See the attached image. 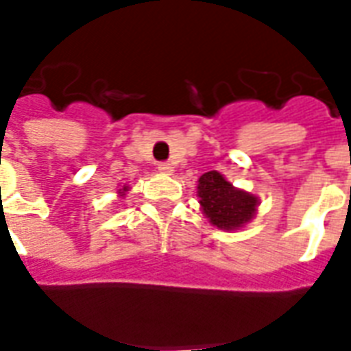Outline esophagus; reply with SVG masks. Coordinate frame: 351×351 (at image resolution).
I'll list each match as a JSON object with an SVG mask.
<instances>
[{
    "mask_svg": "<svg viewBox=\"0 0 351 351\" xmlns=\"http://www.w3.org/2000/svg\"><path fill=\"white\" fill-rule=\"evenodd\" d=\"M158 171H160L162 175H171V173H173V165H171L169 162H164V164L158 165Z\"/></svg>",
    "mask_w": 351,
    "mask_h": 351,
    "instance_id": "obj_1",
    "label": "esophagus"
}]
</instances>
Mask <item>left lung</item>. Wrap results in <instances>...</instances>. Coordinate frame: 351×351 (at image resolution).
Instances as JSON below:
<instances>
[{
	"instance_id": "8db88e82",
	"label": "left lung",
	"mask_w": 351,
	"mask_h": 351,
	"mask_svg": "<svg viewBox=\"0 0 351 351\" xmlns=\"http://www.w3.org/2000/svg\"><path fill=\"white\" fill-rule=\"evenodd\" d=\"M197 197L204 217L224 232L245 228L259 208L256 195L235 187L219 171H208L200 176Z\"/></svg>"
}]
</instances>
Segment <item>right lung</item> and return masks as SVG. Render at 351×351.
Returning a JSON list of instances; mask_svg holds the SVG:
<instances>
[{"instance_id": "obj_1", "label": "right lung", "mask_w": 351, "mask_h": 351, "mask_svg": "<svg viewBox=\"0 0 351 351\" xmlns=\"http://www.w3.org/2000/svg\"><path fill=\"white\" fill-rule=\"evenodd\" d=\"M128 191H130V187H128L127 184H125V186H123L121 189H119V191H117V195H119V197H121V199H123V197H125V195H127Z\"/></svg>"}]
</instances>
